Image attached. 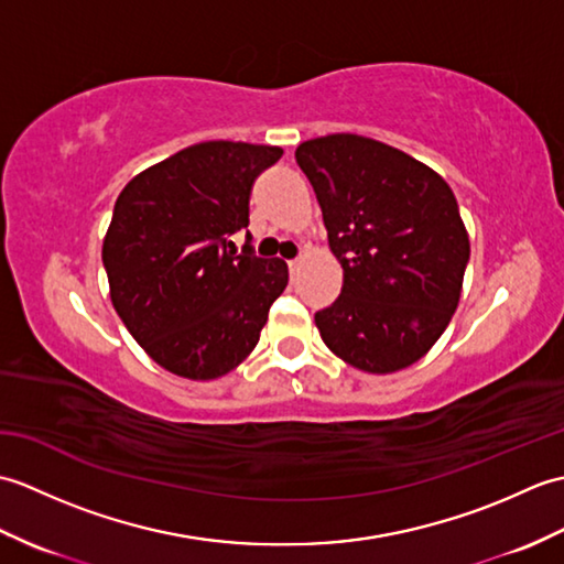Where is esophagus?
<instances>
[{"label": "esophagus", "mask_w": 564, "mask_h": 564, "mask_svg": "<svg viewBox=\"0 0 564 564\" xmlns=\"http://www.w3.org/2000/svg\"><path fill=\"white\" fill-rule=\"evenodd\" d=\"M297 267H301V257H295V259H291V261H289V269H291V273H295V271H297Z\"/></svg>", "instance_id": "esophagus-1"}]
</instances>
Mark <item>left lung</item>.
Masks as SVG:
<instances>
[{
	"mask_svg": "<svg viewBox=\"0 0 564 564\" xmlns=\"http://www.w3.org/2000/svg\"><path fill=\"white\" fill-rule=\"evenodd\" d=\"M295 162L344 269L341 295L315 313L322 341L368 373L412 366L448 327L470 259L451 186L402 150L351 133L303 142Z\"/></svg>",
	"mask_w": 564,
	"mask_h": 564,
	"instance_id": "8db88e82",
	"label": "left lung"
}]
</instances>
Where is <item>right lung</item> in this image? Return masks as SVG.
I'll use <instances>...</instances> for the list:
<instances>
[{
  "instance_id": "1",
  "label": "right lung",
  "mask_w": 564,
  "mask_h": 564,
  "mask_svg": "<svg viewBox=\"0 0 564 564\" xmlns=\"http://www.w3.org/2000/svg\"><path fill=\"white\" fill-rule=\"evenodd\" d=\"M281 154L249 142H198L138 174L116 200L101 251L113 307L176 376L230 373L289 285L285 261L257 257L249 237L242 251L232 242L249 225L251 184Z\"/></svg>"
}]
</instances>
